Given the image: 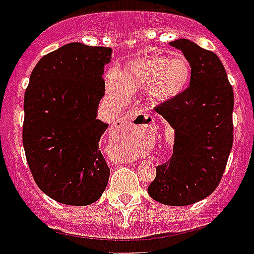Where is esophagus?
I'll return each instance as SVG.
<instances>
[{
  "mask_svg": "<svg viewBox=\"0 0 254 254\" xmlns=\"http://www.w3.org/2000/svg\"><path fill=\"white\" fill-rule=\"evenodd\" d=\"M153 123V117L150 115L142 114V112H137V111H130L129 114L124 116L121 124L123 125H133V127H150Z\"/></svg>",
  "mask_w": 254,
  "mask_h": 254,
  "instance_id": "1",
  "label": "esophagus"
}]
</instances>
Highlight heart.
Listing matches in <instances>:
<instances>
[{
  "label": "heart",
  "mask_w": 254,
  "mask_h": 254,
  "mask_svg": "<svg viewBox=\"0 0 254 254\" xmlns=\"http://www.w3.org/2000/svg\"><path fill=\"white\" fill-rule=\"evenodd\" d=\"M192 67L183 55H147L127 62L119 71L106 74V87L112 94L146 91L153 103L172 102L187 90Z\"/></svg>",
  "instance_id": "obj_1"
}]
</instances>
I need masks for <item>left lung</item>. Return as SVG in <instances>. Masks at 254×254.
Wrapping results in <instances>:
<instances>
[{
    "mask_svg": "<svg viewBox=\"0 0 254 254\" xmlns=\"http://www.w3.org/2000/svg\"><path fill=\"white\" fill-rule=\"evenodd\" d=\"M169 44L189 59L192 78L180 98L155 108L173 127L174 146L147 191L159 203L183 206L205 199L221 182L234 138V91L213 51L186 38Z\"/></svg>",
    "mask_w": 254,
    "mask_h": 254,
    "instance_id": "obj_1",
    "label": "left lung"
}]
</instances>
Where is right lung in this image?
Listing matches in <instances>:
<instances>
[{"instance_id":"right-lung-1","label":"right lung","mask_w":254,"mask_h":254,"mask_svg":"<svg viewBox=\"0 0 254 254\" xmlns=\"http://www.w3.org/2000/svg\"><path fill=\"white\" fill-rule=\"evenodd\" d=\"M112 49L71 42L42 57L24 94L23 146L42 192L67 205L95 203L107 187L108 168L98 120L106 87L102 74Z\"/></svg>"}]
</instances>
